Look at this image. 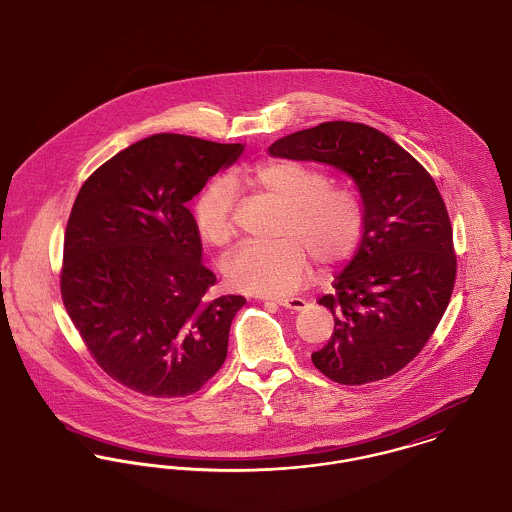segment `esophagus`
<instances>
[{
	"mask_svg": "<svg viewBox=\"0 0 512 512\" xmlns=\"http://www.w3.org/2000/svg\"><path fill=\"white\" fill-rule=\"evenodd\" d=\"M276 304L278 306H282V308H286V310H294V312H300V310H304L306 308V300L304 298H300V296H278L275 298Z\"/></svg>",
	"mask_w": 512,
	"mask_h": 512,
	"instance_id": "34e87169",
	"label": "esophagus"
}]
</instances>
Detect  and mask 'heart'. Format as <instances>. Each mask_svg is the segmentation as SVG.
I'll return each mask as SVG.
<instances>
[{
	"mask_svg": "<svg viewBox=\"0 0 512 512\" xmlns=\"http://www.w3.org/2000/svg\"><path fill=\"white\" fill-rule=\"evenodd\" d=\"M234 183L249 185L284 204L278 239L245 243L224 263L228 282L249 294L275 296L298 286L310 253L321 265L349 259L366 228V208L353 187L331 183L327 171L294 161L271 159L239 171ZM236 193L226 179H212L198 193L193 218L200 237L228 247L236 237Z\"/></svg>",
	"mask_w": 512,
	"mask_h": 512,
	"instance_id": "b5f03b06",
	"label": "heart"
}]
</instances>
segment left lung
I'll return each instance as SVG.
<instances>
[{
    "instance_id": "1",
    "label": "left lung",
    "mask_w": 512,
    "mask_h": 512,
    "mask_svg": "<svg viewBox=\"0 0 512 512\" xmlns=\"http://www.w3.org/2000/svg\"><path fill=\"white\" fill-rule=\"evenodd\" d=\"M269 152L339 167L366 208L353 261L317 300L335 327L312 354L315 368L343 386L394 376L433 337L456 280L452 224L431 173L384 132L347 120L288 134Z\"/></svg>"
}]
</instances>
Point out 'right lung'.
<instances>
[{"mask_svg":"<svg viewBox=\"0 0 512 512\" xmlns=\"http://www.w3.org/2000/svg\"><path fill=\"white\" fill-rule=\"evenodd\" d=\"M241 144L154 134L95 169L72 206L64 308L93 360L128 390L185 397L222 368L243 296H208L216 275L187 202Z\"/></svg>","mask_w":512,"mask_h":512,"instance_id":"1","label":"right lung"}]
</instances>
